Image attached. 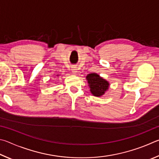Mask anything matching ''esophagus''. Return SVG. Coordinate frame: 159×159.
I'll return each mask as SVG.
<instances>
[{
	"label": "esophagus",
	"mask_w": 159,
	"mask_h": 159,
	"mask_svg": "<svg viewBox=\"0 0 159 159\" xmlns=\"http://www.w3.org/2000/svg\"><path fill=\"white\" fill-rule=\"evenodd\" d=\"M71 70H72V73H74V74H76L77 72V67H76V66H72V69H71Z\"/></svg>",
	"instance_id": "obj_1"
}]
</instances>
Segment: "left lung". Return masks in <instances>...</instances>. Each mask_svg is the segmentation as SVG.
Listing matches in <instances>:
<instances>
[{
	"instance_id": "1",
	"label": "left lung",
	"mask_w": 159,
	"mask_h": 159,
	"mask_svg": "<svg viewBox=\"0 0 159 159\" xmlns=\"http://www.w3.org/2000/svg\"><path fill=\"white\" fill-rule=\"evenodd\" d=\"M86 78L90 87L91 93L93 96L97 97L101 96L105 94L109 89V82L97 73L93 72V73L88 74Z\"/></svg>"
}]
</instances>
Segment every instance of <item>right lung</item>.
Returning a JSON list of instances; mask_svg holds the SVG:
<instances>
[{"label":"right lung","instance_id":"right-lung-1","mask_svg":"<svg viewBox=\"0 0 159 159\" xmlns=\"http://www.w3.org/2000/svg\"><path fill=\"white\" fill-rule=\"evenodd\" d=\"M57 75V76H58V75Z\"/></svg>","mask_w":159,"mask_h":159}]
</instances>
